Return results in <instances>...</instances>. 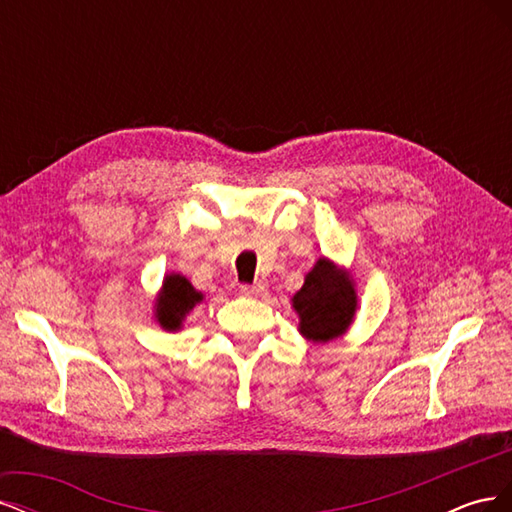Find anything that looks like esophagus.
Segmentation results:
<instances>
[{
  "mask_svg": "<svg viewBox=\"0 0 512 512\" xmlns=\"http://www.w3.org/2000/svg\"><path fill=\"white\" fill-rule=\"evenodd\" d=\"M267 286L258 282V284H241V292L247 294V297H260V294H265Z\"/></svg>",
  "mask_w": 512,
  "mask_h": 512,
  "instance_id": "34e87169",
  "label": "esophagus"
}]
</instances>
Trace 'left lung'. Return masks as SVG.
<instances>
[{
  "label": "left lung",
  "instance_id": "obj_1",
  "mask_svg": "<svg viewBox=\"0 0 512 512\" xmlns=\"http://www.w3.org/2000/svg\"><path fill=\"white\" fill-rule=\"evenodd\" d=\"M299 316V333L314 344L344 335L356 312V290L348 271L329 258H318L305 275L301 290L292 297Z\"/></svg>",
  "mask_w": 512,
  "mask_h": 512
}]
</instances>
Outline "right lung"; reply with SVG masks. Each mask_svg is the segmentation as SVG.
Masks as SVG:
<instances>
[{
  "instance_id": "1",
  "label": "right lung",
  "mask_w": 512,
  "mask_h": 512,
  "mask_svg": "<svg viewBox=\"0 0 512 512\" xmlns=\"http://www.w3.org/2000/svg\"><path fill=\"white\" fill-rule=\"evenodd\" d=\"M200 301H203V292H198L183 275L170 273L164 277L162 290L156 299V320L164 331H179L185 316Z\"/></svg>"
}]
</instances>
